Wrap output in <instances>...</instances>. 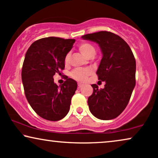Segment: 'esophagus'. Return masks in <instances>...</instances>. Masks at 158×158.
I'll return each instance as SVG.
<instances>
[{
	"mask_svg": "<svg viewBox=\"0 0 158 158\" xmlns=\"http://www.w3.org/2000/svg\"><path fill=\"white\" fill-rule=\"evenodd\" d=\"M78 85V88H79V89H81V88H82V87L83 86V84H82V83H78V85Z\"/></svg>",
	"mask_w": 158,
	"mask_h": 158,
	"instance_id": "obj_1",
	"label": "esophagus"
}]
</instances>
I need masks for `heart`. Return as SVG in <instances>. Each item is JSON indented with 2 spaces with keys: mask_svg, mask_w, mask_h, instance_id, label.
Returning a JSON list of instances; mask_svg holds the SVG:
<instances>
[{
  "mask_svg": "<svg viewBox=\"0 0 158 158\" xmlns=\"http://www.w3.org/2000/svg\"><path fill=\"white\" fill-rule=\"evenodd\" d=\"M78 50L79 52L83 54L84 56L87 58L91 56V55L95 54V48L92 46L91 44H88V43H83L81 44L78 46ZM69 59H70V54H67L65 56L64 58V64L67 65L69 63ZM91 71L89 69H75L72 73L71 76L73 78L76 80L77 81L84 82L87 79L89 75L91 74Z\"/></svg>",
  "mask_w": 158,
  "mask_h": 158,
  "instance_id": "1",
  "label": "heart"
}]
</instances>
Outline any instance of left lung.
<instances>
[{"mask_svg": "<svg viewBox=\"0 0 158 158\" xmlns=\"http://www.w3.org/2000/svg\"><path fill=\"white\" fill-rule=\"evenodd\" d=\"M99 44L102 58L98 67V79L105 82L104 89L93 84L88 99L90 112L100 120H112L128 105L136 85V60L123 39L112 32L100 31L82 36Z\"/></svg>", "mask_w": 158, "mask_h": 158, "instance_id": "obj_1", "label": "left lung"}]
</instances>
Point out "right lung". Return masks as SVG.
Segmentation results:
<instances>
[{
    "label": "right lung",
    "mask_w": 158,
    "mask_h": 158,
    "mask_svg": "<svg viewBox=\"0 0 158 158\" xmlns=\"http://www.w3.org/2000/svg\"><path fill=\"white\" fill-rule=\"evenodd\" d=\"M75 41L56 37L39 39L25 54L22 69L25 97L32 110L46 120H61L69 110L77 82L66 77L64 83L58 86L53 77L64 69L65 56Z\"/></svg>",
    "instance_id": "add662e5"
}]
</instances>
